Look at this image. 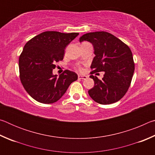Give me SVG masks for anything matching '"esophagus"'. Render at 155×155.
I'll list each match as a JSON object with an SVG mask.
<instances>
[{
    "label": "esophagus",
    "mask_w": 155,
    "mask_h": 155,
    "mask_svg": "<svg viewBox=\"0 0 155 155\" xmlns=\"http://www.w3.org/2000/svg\"><path fill=\"white\" fill-rule=\"evenodd\" d=\"M78 78H79V79H83V80H85L86 78H87V76H85V75H78Z\"/></svg>",
    "instance_id": "1"
}]
</instances>
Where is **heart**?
I'll return each mask as SVG.
<instances>
[{
	"label": "heart",
	"mask_w": 155,
	"mask_h": 155,
	"mask_svg": "<svg viewBox=\"0 0 155 155\" xmlns=\"http://www.w3.org/2000/svg\"><path fill=\"white\" fill-rule=\"evenodd\" d=\"M79 70H80V69H79Z\"/></svg>",
	"instance_id": "heart-1"
}]
</instances>
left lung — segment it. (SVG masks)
Returning <instances> with one entry per match:
<instances>
[{
  "label": "left lung",
  "instance_id": "left-lung-1",
  "mask_svg": "<svg viewBox=\"0 0 155 155\" xmlns=\"http://www.w3.org/2000/svg\"><path fill=\"white\" fill-rule=\"evenodd\" d=\"M79 41H88L92 44L95 54L91 65L92 71L90 72L94 86L88 91L89 95L101 104H112L120 101L130 87L135 70L129 47L105 31L84 34ZM99 71L105 73L101 80L92 75Z\"/></svg>",
  "mask_w": 155,
  "mask_h": 155
}]
</instances>
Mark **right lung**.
<instances>
[{
	"instance_id": "right-lung-1",
	"label": "right lung",
	"mask_w": 155,
	"mask_h": 155,
	"mask_svg": "<svg viewBox=\"0 0 155 155\" xmlns=\"http://www.w3.org/2000/svg\"><path fill=\"white\" fill-rule=\"evenodd\" d=\"M78 35L46 31L25 44L19 57L20 78L27 92L39 103H55L77 80L74 72L65 70L58 77L52 70L64 59L65 47Z\"/></svg>"
}]
</instances>
